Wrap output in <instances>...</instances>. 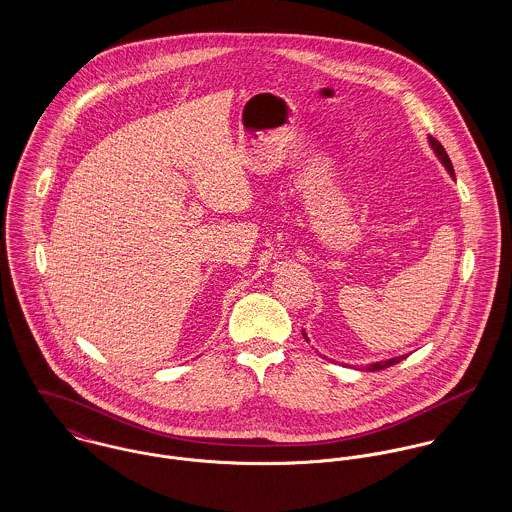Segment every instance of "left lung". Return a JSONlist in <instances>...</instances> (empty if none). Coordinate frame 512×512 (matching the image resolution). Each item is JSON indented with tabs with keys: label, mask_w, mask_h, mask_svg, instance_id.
<instances>
[{
	"label": "left lung",
	"mask_w": 512,
	"mask_h": 512,
	"mask_svg": "<svg viewBox=\"0 0 512 512\" xmlns=\"http://www.w3.org/2000/svg\"><path fill=\"white\" fill-rule=\"evenodd\" d=\"M428 142H430V146L434 149V153L438 155L439 161L443 163V167L447 169V173L455 179V171H453V165H451V159H449V155H447V151L443 149V146L439 144L436 138H432V136H428ZM303 333V337L307 339V333L305 331H301ZM309 341V339H307ZM406 359V355H402V357H392V359H386V361H378V363H370V365L363 366L365 370H382V368H388V366L396 365V363H400V361H404Z\"/></svg>",
	"instance_id": "8db88e82"
}]
</instances>
